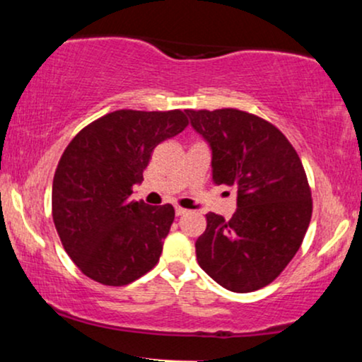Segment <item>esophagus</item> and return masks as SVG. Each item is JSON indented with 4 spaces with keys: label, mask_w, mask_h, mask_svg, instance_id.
Listing matches in <instances>:
<instances>
[{
    "label": "esophagus",
    "mask_w": 362,
    "mask_h": 362,
    "mask_svg": "<svg viewBox=\"0 0 362 362\" xmlns=\"http://www.w3.org/2000/svg\"><path fill=\"white\" fill-rule=\"evenodd\" d=\"M175 214L184 216V214H187V209H184V207H175Z\"/></svg>",
    "instance_id": "esophagus-1"
}]
</instances>
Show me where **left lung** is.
Masks as SVG:
<instances>
[{
    "instance_id": "8db88e82",
    "label": "left lung",
    "mask_w": 362,
    "mask_h": 362,
    "mask_svg": "<svg viewBox=\"0 0 362 362\" xmlns=\"http://www.w3.org/2000/svg\"><path fill=\"white\" fill-rule=\"evenodd\" d=\"M211 148L216 185L236 189L230 221L206 214L195 242L199 265L219 286L250 293L271 284L300 250L311 192L296 149L267 120L236 109L185 110Z\"/></svg>"
}]
</instances>
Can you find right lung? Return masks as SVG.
Returning <instances> with one entry per match:
<instances>
[{
  "instance_id": "obj_1",
  "label": "right lung",
  "mask_w": 362,
  "mask_h": 362,
  "mask_svg": "<svg viewBox=\"0 0 362 362\" xmlns=\"http://www.w3.org/2000/svg\"><path fill=\"white\" fill-rule=\"evenodd\" d=\"M189 124L182 110H115L74 136L52 182L62 247L90 279L126 286L160 260L175 211L131 201L153 149Z\"/></svg>"
}]
</instances>
